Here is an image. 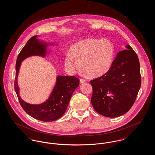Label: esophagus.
Masks as SVG:
<instances>
[{
	"instance_id": "esophagus-1",
	"label": "esophagus",
	"mask_w": 155,
	"mask_h": 155,
	"mask_svg": "<svg viewBox=\"0 0 155 155\" xmlns=\"http://www.w3.org/2000/svg\"><path fill=\"white\" fill-rule=\"evenodd\" d=\"M86 82V80H85V79H82V78H81V79L80 80V84L84 83V82Z\"/></svg>"
}]
</instances>
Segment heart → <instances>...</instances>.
Segmentation results:
<instances>
[{
  "label": "heart",
  "mask_w": 155,
  "mask_h": 155,
  "mask_svg": "<svg viewBox=\"0 0 155 155\" xmlns=\"http://www.w3.org/2000/svg\"><path fill=\"white\" fill-rule=\"evenodd\" d=\"M64 61L67 69L74 71L78 68L83 73L97 77L106 73L110 69L114 57V48L108 40L88 38L78 41L71 48ZM75 60L74 61V60Z\"/></svg>",
  "instance_id": "heart-1"
}]
</instances>
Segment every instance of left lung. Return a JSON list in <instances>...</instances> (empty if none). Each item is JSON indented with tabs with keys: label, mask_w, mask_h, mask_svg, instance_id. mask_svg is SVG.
<instances>
[{
	"label": "left lung",
	"mask_w": 155,
	"mask_h": 155,
	"mask_svg": "<svg viewBox=\"0 0 155 155\" xmlns=\"http://www.w3.org/2000/svg\"><path fill=\"white\" fill-rule=\"evenodd\" d=\"M126 48L118 52L106 74L90 81L93 88L92 106L107 117H118L129 111L140 89L139 59L130 45Z\"/></svg>",
	"instance_id": "1"
}]
</instances>
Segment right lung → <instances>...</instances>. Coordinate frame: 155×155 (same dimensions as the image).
Listing matches in <instances>:
<instances>
[{"mask_svg":"<svg viewBox=\"0 0 155 155\" xmlns=\"http://www.w3.org/2000/svg\"><path fill=\"white\" fill-rule=\"evenodd\" d=\"M38 36L31 37L18 55L15 64V89L19 102L24 111L33 118L42 121H53L60 118L65 113L70 100L80 84L79 79L75 76H61L57 77L56 83L49 99L40 104L26 103L19 95L17 77L22 60L31 56L44 57L47 45L40 42Z\"/></svg>","mask_w":155,"mask_h":155,"instance_id":"add662e5","label":"right lung"}]
</instances>
